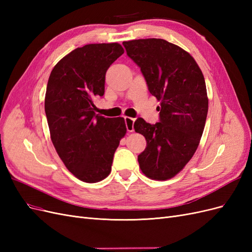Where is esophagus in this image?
Returning a JSON list of instances; mask_svg holds the SVG:
<instances>
[{
    "label": "esophagus",
    "instance_id": "obj_1",
    "mask_svg": "<svg viewBox=\"0 0 252 252\" xmlns=\"http://www.w3.org/2000/svg\"><path fill=\"white\" fill-rule=\"evenodd\" d=\"M125 124H126V128H127V131L129 132H132L134 130L133 128V123H134V119L132 118H129V117H125Z\"/></svg>",
    "mask_w": 252,
    "mask_h": 252
}]
</instances>
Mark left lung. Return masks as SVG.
I'll return each mask as SVG.
<instances>
[{
  "mask_svg": "<svg viewBox=\"0 0 252 252\" xmlns=\"http://www.w3.org/2000/svg\"><path fill=\"white\" fill-rule=\"evenodd\" d=\"M127 56L141 68L149 93L159 101V122H134L147 146L138 157L147 178L165 181L178 174L199 146L208 112L204 75L187 51L163 39L123 42Z\"/></svg>",
  "mask_w": 252,
  "mask_h": 252,
  "instance_id": "left-lung-1",
  "label": "left lung"
}]
</instances>
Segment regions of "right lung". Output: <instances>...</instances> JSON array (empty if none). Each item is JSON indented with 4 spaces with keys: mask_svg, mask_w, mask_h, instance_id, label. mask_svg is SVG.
Here are the masks:
<instances>
[{
    "mask_svg": "<svg viewBox=\"0 0 252 252\" xmlns=\"http://www.w3.org/2000/svg\"><path fill=\"white\" fill-rule=\"evenodd\" d=\"M124 53L118 43L88 44L53 67L45 94L50 138L75 178L96 183L111 171L113 155L126 134L124 118L95 114L94 100L105 93V75Z\"/></svg>",
    "mask_w": 252,
    "mask_h": 252,
    "instance_id": "obj_1",
    "label": "right lung"
}]
</instances>
